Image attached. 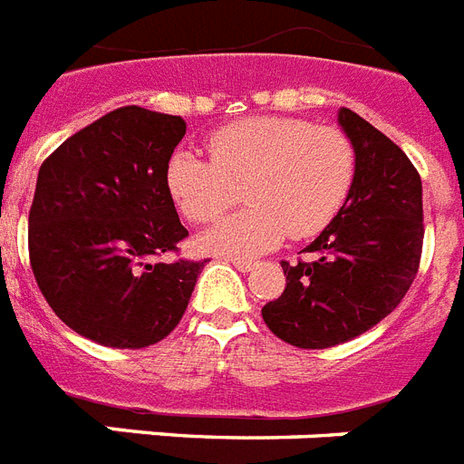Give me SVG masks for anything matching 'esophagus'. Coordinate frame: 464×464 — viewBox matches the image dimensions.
I'll return each instance as SVG.
<instances>
[{
    "label": "esophagus",
    "mask_w": 464,
    "mask_h": 464,
    "mask_svg": "<svg viewBox=\"0 0 464 464\" xmlns=\"http://www.w3.org/2000/svg\"><path fill=\"white\" fill-rule=\"evenodd\" d=\"M229 261H232V266H235V268L242 270V273H246V270L254 268V261H249V258H229Z\"/></svg>",
    "instance_id": "obj_1"
}]
</instances>
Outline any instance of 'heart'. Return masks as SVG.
Here are the masks:
<instances>
[{
	"label": "heart",
	"instance_id": "1",
	"mask_svg": "<svg viewBox=\"0 0 464 464\" xmlns=\"http://www.w3.org/2000/svg\"><path fill=\"white\" fill-rule=\"evenodd\" d=\"M210 160L179 150L168 165L174 203L191 222L206 225L242 201L249 208L203 235L220 256H256L285 237L309 239L324 232L350 196L357 153L337 127L295 117H251L215 131Z\"/></svg>",
	"mask_w": 464,
	"mask_h": 464
}]
</instances>
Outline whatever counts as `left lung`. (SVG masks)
Instances as JSON below:
<instances>
[{
  "mask_svg": "<svg viewBox=\"0 0 464 464\" xmlns=\"http://www.w3.org/2000/svg\"><path fill=\"white\" fill-rule=\"evenodd\" d=\"M357 153L350 196L306 246L283 261V295L261 309L273 335L325 350L383 321L417 277L424 244L421 177L402 148L347 107L337 114Z\"/></svg>",
  "mask_w": 464,
  "mask_h": 464,
  "instance_id": "obj_1",
  "label": "left lung"
}]
</instances>
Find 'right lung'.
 Listing matches in <instances>:
<instances>
[{
    "instance_id": "add662e5",
    "label": "right lung",
    "mask_w": 464,
    "mask_h": 464,
    "mask_svg": "<svg viewBox=\"0 0 464 464\" xmlns=\"http://www.w3.org/2000/svg\"><path fill=\"white\" fill-rule=\"evenodd\" d=\"M187 121L129 105L66 139L43 162L28 215L40 292L73 333L140 350L177 328L203 261L177 254L187 227L168 165Z\"/></svg>"
}]
</instances>
